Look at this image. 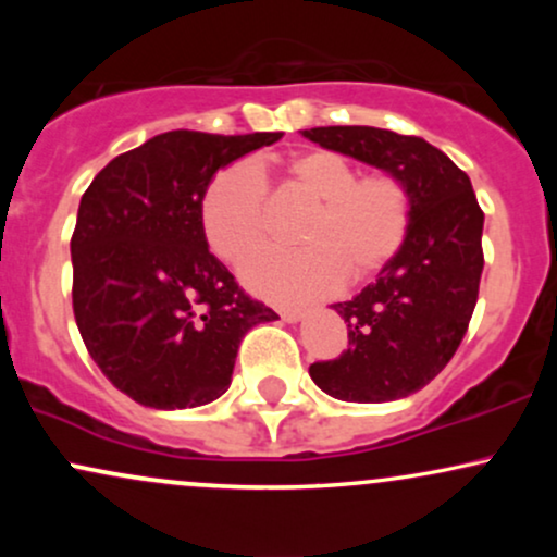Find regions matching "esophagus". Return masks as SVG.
Returning a JSON list of instances; mask_svg holds the SVG:
<instances>
[{"label":"esophagus","mask_w":557,"mask_h":557,"mask_svg":"<svg viewBox=\"0 0 557 557\" xmlns=\"http://www.w3.org/2000/svg\"><path fill=\"white\" fill-rule=\"evenodd\" d=\"M280 317H283L285 322H300V319L306 317V311L298 309V306H285V309H280Z\"/></svg>","instance_id":"1"}]
</instances>
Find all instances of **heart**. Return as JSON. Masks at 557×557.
<instances>
[{
	"instance_id": "obj_1",
	"label": "heart",
	"mask_w": 557,
	"mask_h": 557,
	"mask_svg": "<svg viewBox=\"0 0 557 557\" xmlns=\"http://www.w3.org/2000/svg\"><path fill=\"white\" fill-rule=\"evenodd\" d=\"M290 190L314 201L298 233L300 251H270L243 280L272 300L327 296L343 283L361 285L406 246L413 222L411 190L393 172L359 170L324 149H306L277 164ZM203 238L227 264H246L267 243V188L257 168L233 162L207 183L198 203Z\"/></svg>"
}]
</instances>
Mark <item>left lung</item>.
Listing matches in <instances>:
<instances>
[{
  "instance_id": "1",
  "label": "left lung",
  "mask_w": 557,
  "mask_h": 557,
  "mask_svg": "<svg viewBox=\"0 0 557 557\" xmlns=\"http://www.w3.org/2000/svg\"><path fill=\"white\" fill-rule=\"evenodd\" d=\"M322 149L398 175L411 190L406 246L359 296L332 309L348 322V350L309 367L337 400L385 403L417 393L453 359L474 314L482 227L469 175L424 138L369 125L311 127Z\"/></svg>"
}]
</instances>
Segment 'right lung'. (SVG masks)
I'll return each instance as SVG.
<instances>
[{
	"instance_id": "add662e5",
	"label": "right lung",
	"mask_w": 557,
	"mask_h": 557,
	"mask_svg": "<svg viewBox=\"0 0 557 557\" xmlns=\"http://www.w3.org/2000/svg\"><path fill=\"white\" fill-rule=\"evenodd\" d=\"M280 138L170 131L114 157L83 194L70 240L75 324L96 367L140 406L216 400L243 335L280 319L209 253L198 216L216 170Z\"/></svg>"
}]
</instances>
